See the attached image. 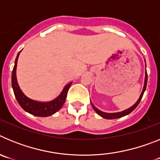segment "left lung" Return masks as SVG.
<instances>
[{
  "mask_svg": "<svg viewBox=\"0 0 160 160\" xmlns=\"http://www.w3.org/2000/svg\"><path fill=\"white\" fill-rule=\"evenodd\" d=\"M147 82H148V73H147V70H146V71H145V79H144L143 88H142V93H141L140 96H139V98H138V99L137 100L136 102H135L132 107H131L128 109H126V110H124V111H120V112H115V113H107V112H103V111H101L100 110H98L97 107H94V104H93L92 102H91V105H92L93 108H94V110L95 111V112L97 113L98 115H100V116L102 117V118H107V119H114V118H121V117L125 116V115H128V114H129L130 113L132 112V111L136 108L137 106H138V103H139V102H140L141 99H142V97L144 94V91H145V90H146Z\"/></svg>",
  "mask_w": 160,
  "mask_h": 160,
  "instance_id": "1",
  "label": "left lung"
}]
</instances>
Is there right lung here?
I'll return each instance as SVG.
<instances>
[{
	"label": "right lung",
	"instance_id": "obj_1",
	"mask_svg": "<svg viewBox=\"0 0 160 160\" xmlns=\"http://www.w3.org/2000/svg\"><path fill=\"white\" fill-rule=\"evenodd\" d=\"M20 52L18 53V56H17L16 60H15V64H14L12 73V87L17 101L24 111L32 114V115L38 117L50 116L62 108V107L65 103V101H66L68 90L70 89L72 82L66 85L61 94L52 101L39 102L31 99L22 92V90H21L18 83V80H17V64H18V59L19 57Z\"/></svg>",
	"mask_w": 160,
	"mask_h": 160
}]
</instances>
